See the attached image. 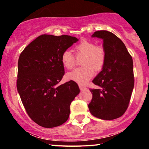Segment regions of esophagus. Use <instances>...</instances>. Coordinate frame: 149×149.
<instances>
[{"label":"esophagus","instance_id":"34e87169","mask_svg":"<svg viewBox=\"0 0 149 149\" xmlns=\"http://www.w3.org/2000/svg\"><path fill=\"white\" fill-rule=\"evenodd\" d=\"M79 88H80V90H85V89H86L84 86H83V85H79Z\"/></svg>","mask_w":149,"mask_h":149}]
</instances>
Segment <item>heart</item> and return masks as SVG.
Instances as JSON below:
<instances>
[{
	"mask_svg": "<svg viewBox=\"0 0 149 149\" xmlns=\"http://www.w3.org/2000/svg\"><path fill=\"white\" fill-rule=\"evenodd\" d=\"M74 49L76 55L83 54L80 61L82 66L68 73L67 78L78 84L84 85L91 79L95 71H100L104 67L106 52L102 46H96L95 42L86 39L80 40ZM61 61L66 69H71L75 66L76 59L71 51L64 50L61 55Z\"/></svg>",
	"mask_w": 149,
	"mask_h": 149,
	"instance_id": "heart-1",
	"label": "heart"
}]
</instances>
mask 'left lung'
<instances>
[{
  "label": "left lung",
  "mask_w": 149,
  "mask_h": 149,
  "mask_svg": "<svg viewBox=\"0 0 149 149\" xmlns=\"http://www.w3.org/2000/svg\"><path fill=\"white\" fill-rule=\"evenodd\" d=\"M92 37L103 40L106 61L102 71L92 80L100 88L90 89L92 99L89 110L98 118H118L127 110L134 88L132 58L122 40L111 32L98 31Z\"/></svg>",
  "instance_id": "obj_1"
}]
</instances>
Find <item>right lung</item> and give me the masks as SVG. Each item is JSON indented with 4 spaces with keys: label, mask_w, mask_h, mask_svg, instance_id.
<instances>
[{
    "label": "right lung",
    "mask_w": 149,
    "mask_h": 149,
    "mask_svg": "<svg viewBox=\"0 0 149 149\" xmlns=\"http://www.w3.org/2000/svg\"><path fill=\"white\" fill-rule=\"evenodd\" d=\"M78 39L71 36H40L29 44L18 60L17 88L26 111L43 127L64 123L70 105L79 94L76 82L57 85L64 75L61 55Z\"/></svg>",
    "instance_id": "add662e5"
}]
</instances>
